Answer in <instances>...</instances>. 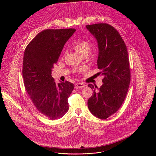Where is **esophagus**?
<instances>
[{"instance_id":"esophagus-1","label":"esophagus","mask_w":156,"mask_h":156,"mask_svg":"<svg viewBox=\"0 0 156 156\" xmlns=\"http://www.w3.org/2000/svg\"><path fill=\"white\" fill-rule=\"evenodd\" d=\"M85 86V84L81 83H77L75 84V87L76 89H78V88H83Z\"/></svg>"}]
</instances>
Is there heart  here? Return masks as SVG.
<instances>
[{"mask_svg":"<svg viewBox=\"0 0 156 156\" xmlns=\"http://www.w3.org/2000/svg\"><path fill=\"white\" fill-rule=\"evenodd\" d=\"M74 49L78 54L83 56L88 55L91 50V46L88 42L84 40H79L75 44Z\"/></svg>","mask_w":156,"mask_h":156,"instance_id":"obj_1","label":"heart"}]
</instances>
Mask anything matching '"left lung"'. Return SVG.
<instances>
[{
    "label": "left lung",
    "mask_w": 156,
    "mask_h": 156,
    "mask_svg": "<svg viewBox=\"0 0 156 156\" xmlns=\"http://www.w3.org/2000/svg\"><path fill=\"white\" fill-rule=\"evenodd\" d=\"M97 41L99 74L104 76L102 85L98 88L92 84L93 95L87 106L97 118L106 119L119 109L126 96L130 83L129 64L125 44L119 33L106 23L86 25Z\"/></svg>",
    "instance_id": "1"
}]
</instances>
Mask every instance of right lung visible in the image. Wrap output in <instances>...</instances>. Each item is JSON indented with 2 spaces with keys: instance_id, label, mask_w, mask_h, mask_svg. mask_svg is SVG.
Wrapping results in <instances>:
<instances>
[{
  "instance_id": "1",
  "label": "right lung",
  "mask_w": 156,
  "mask_h": 156,
  "mask_svg": "<svg viewBox=\"0 0 156 156\" xmlns=\"http://www.w3.org/2000/svg\"><path fill=\"white\" fill-rule=\"evenodd\" d=\"M75 31L72 28L44 30L25 51L22 73L26 90L39 112L50 120L62 117L69 110L68 98L74 84L67 81L56 84L52 71Z\"/></svg>"
}]
</instances>
